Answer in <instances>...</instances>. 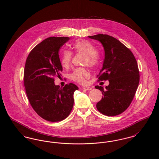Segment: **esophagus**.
I'll return each mask as SVG.
<instances>
[{"mask_svg":"<svg viewBox=\"0 0 159 159\" xmlns=\"http://www.w3.org/2000/svg\"><path fill=\"white\" fill-rule=\"evenodd\" d=\"M83 89L85 91H90L92 89V88L90 87H85V88H83Z\"/></svg>","mask_w":159,"mask_h":159,"instance_id":"esophagus-1","label":"esophagus"}]
</instances>
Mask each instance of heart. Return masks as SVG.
Returning a JSON list of instances; mask_svg holds the SVG:
<instances>
[{
    "instance_id": "heart-1",
    "label": "heart",
    "mask_w": 159,
    "mask_h": 159,
    "mask_svg": "<svg viewBox=\"0 0 159 159\" xmlns=\"http://www.w3.org/2000/svg\"><path fill=\"white\" fill-rule=\"evenodd\" d=\"M73 48L76 52L83 53L86 55V58L84 61L85 65L93 67L97 64L98 56L96 52V48L89 42L84 40L77 41L73 45ZM71 57L72 55L70 51L68 50L62 51L61 62L63 67L66 68L69 67L71 61ZM89 77V71L86 69L83 68L75 69L70 75L72 80L81 84H83L85 82V80Z\"/></svg>"
}]
</instances>
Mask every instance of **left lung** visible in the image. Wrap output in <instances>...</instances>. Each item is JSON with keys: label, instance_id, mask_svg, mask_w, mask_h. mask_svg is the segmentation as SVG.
<instances>
[{"label": "left lung", "instance_id": "1", "mask_svg": "<svg viewBox=\"0 0 159 159\" xmlns=\"http://www.w3.org/2000/svg\"><path fill=\"white\" fill-rule=\"evenodd\" d=\"M89 38L103 45L105 59L98 80L110 83L105 89L102 86L95 87L103 94L96 107L104 115L117 116L127 109L136 93L139 81L136 59L129 49L111 36L98 34Z\"/></svg>", "mask_w": 159, "mask_h": 159}]
</instances>
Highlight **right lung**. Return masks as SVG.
Returning <instances> with one entry per match:
<instances>
[{"label":"right lung","mask_w":159,"mask_h":159,"mask_svg":"<svg viewBox=\"0 0 159 159\" xmlns=\"http://www.w3.org/2000/svg\"><path fill=\"white\" fill-rule=\"evenodd\" d=\"M69 37H49L36 46L29 54L25 65L24 82L29 102L41 117L58 122L70 113L73 93L78 89L73 83L63 88L54 84V76L62 71L59 51Z\"/></svg>","instance_id":"1"}]
</instances>
